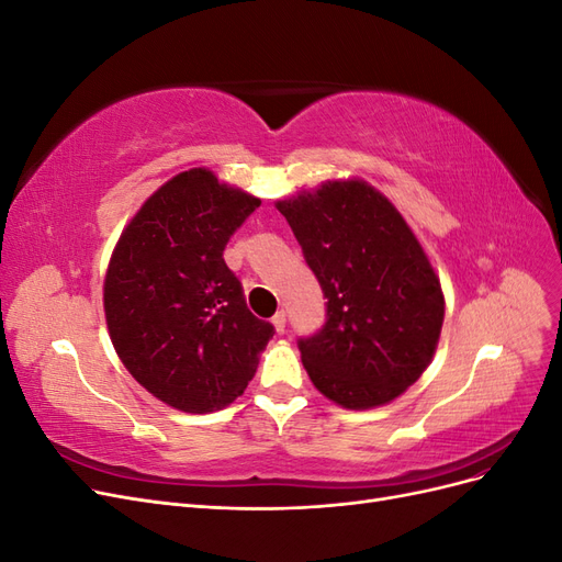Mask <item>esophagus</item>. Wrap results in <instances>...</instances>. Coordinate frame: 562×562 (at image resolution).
Instances as JSON below:
<instances>
[{"mask_svg": "<svg viewBox=\"0 0 562 562\" xmlns=\"http://www.w3.org/2000/svg\"><path fill=\"white\" fill-rule=\"evenodd\" d=\"M271 323H274L277 333H279V335H283V333H285V312H283V310H281V312H277L274 316H271Z\"/></svg>", "mask_w": 562, "mask_h": 562, "instance_id": "esophagus-1", "label": "esophagus"}]
</instances>
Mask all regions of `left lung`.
Returning <instances> with one entry per match:
<instances>
[{
	"instance_id": "1",
	"label": "left lung",
	"mask_w": 562,
	"mask_h": 562,
	"mask_svg": "<svg viewBox=\"0 0 562 562\" xmlns=\"http://www.w3.org/2000/svg\"><path fill=\"white\" fill-rule=\"evenodd\" d=\"M326 297V323L297 347L314 386L366 411L394 401L431 363L440 281L401 213L361 180L279 201Z\"/></svg>"
}]
</instances>
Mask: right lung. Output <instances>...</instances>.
Masks as SVG:
<instances>
[{"instance_id": "right-lung-1", "label": "right lung", "mask_w": 562, "mask_h": 562, "mask_svg": "<svg viewBox=\"0 0 562 562\" xmlns=\"http://www.w3.org/2000/svg\"><path fill=\"white\" fill-rule=\"evenodd\" d=\"M258 206L260 199L192 168L143 203L112 252V345L149 394L182 413H213L241 396L274 335L252 316L223 258Z\"/></svg>"}]
</instances>
